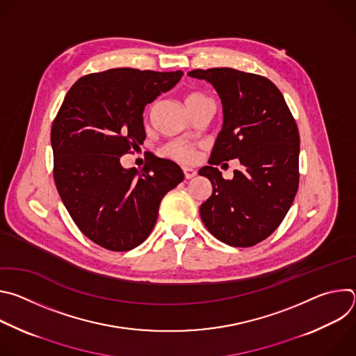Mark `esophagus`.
<instances>
[{"label":"esophagus","instance_id":"1","mask_svg":"<svg viewBox=\"0 0 356 356\" xmlns=\"http://www.w3.org/2000/svg\"><path fill=\"white\" fill-rule=\"evenodd\" d=\"M183 172H184L186 179H193L197 175V170L191 169V168H183Z\"/></svg>","mask_w":356,"mask_h":356}]
</instances>
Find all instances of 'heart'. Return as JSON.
<instances>
[{"label": "heart", "mask_w": 356, "mask_h": 356, "mask_svg": "<svg viewBox=\"0 0 356 356\" xmlns=\"http://www.w3.org/2000/svg\"><path fill=\"white\" fill-rule=\"evenodd\" d=\"M202 99H207V98L200 92H190L184 98L187 106L193 104V103H198V101H202ZM166 152H168V155H170L172 158H175L177 161H181V162H191L195 158V150L191 146H188L183 142L170 143L166 147Z\"/></svg>", "instance_id": "obj_1"}]
</instances>
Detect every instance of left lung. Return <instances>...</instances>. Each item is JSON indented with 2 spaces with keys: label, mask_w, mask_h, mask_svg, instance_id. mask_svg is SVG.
<instances>
[{
  "label": "left lung",
  "mask_w": 356,
  "mask_h": 356,
  "mask_svg": "<svg viewBox=\"0 0 356 356\" xmlns=\"http://www.w3.org/2000/svg\"><path fill=\"white\" fill-rule=\"evenodd\" d=\"M188 76L213 84L224 114L210 166L198 172L213 184V194L200 206L201 220L227 245H257L280 225L298 188L296 121L266 77L229 67L197 69ZM232 159L243 168L232 181H224L212 165Z\"/></svg>",
  "instance_id": "1"
}]
</instances>
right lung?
Here are the masks:
<instances>
[{
    "instance_id": "right-lung-1",
    "label": "right lung",
    "mask_w": 356,
    "mask_h": 356,
    "mask_svg": "<svg viewBox=\"0 0 356 356\" xmlns=\"http://www.w3.org/2000/svg\"><path fill=\"white\" fill-rule=\"evenodd\" d=\"M183 72L111 69L79 79L50 132L56 188L80 231L110 250H131L154 229L161 201L184 179L180 166L149 154L142 170L121 156L142 145L143 110Z\"/></svg>"
}]
</instances>
